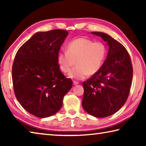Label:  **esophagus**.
<instances>
[{
    "mask_svg": "<svg viewBox=\"0 0 146 146\" xmlns=\"http://www.w3.org/2000/svg\"><path fill=\"white\" fill-rule=\"evenodd\" d=\"M79 84L77 81H75V80H74L73 81V84L74 85H76V84Z\"/></svg>",
    "mask_w": 146,
    "mask_h": 146,
    "instance_id": "34e87169",
    "label": "esophagus"
}]
</instances>
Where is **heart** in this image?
I'll return each instance as SVG.
<instances>
[{
    "instance_id": "1",
    "label": "heart",
    "mask_w": 146,
    "mask_h": 146,
    "mask_svg": "<svg viewBox=\"0 0 146 146\" xmlns=\"http://www.w3.org/2000/svg\"><path fill=\"white\" fill-rule=\"evenodd\" d=\"M106 44L86 37L73 39L66 46V51H60L57 62L60 70L68 73L74 66L76 67L70 73L71 78L84 79L100 71L107 56Z\"/></svg>"
}]
</instances>
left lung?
I'll return each mask as SVG.
<instances>
[{
    "label": "left lung",
    "mask_w": 146,
    "mask_h": 146,
    "mask_svg": "<svg viewBox=\"0 0 146 146\" xmlns=\"http://www.w3.org/2000/svg\"><path fill=\"white\" fill-rule=\"evenodd\" d=\"M110 46L107 58L100 71L83 82L82 107L98 118L114 114L129 96L133 78V66L129 53L119 42L102 32H92Z\"/></svg>",
    "instance_id": "8db88e82"
}]
</instances>
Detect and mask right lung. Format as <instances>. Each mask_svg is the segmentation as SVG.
<instances>
[{
	"label": "right lung",
	"instance_id": "right-lung-1",
	"mask_svg": "<svg viewBox=\"0 0 146 146\" xmlns=\"http://www.w3.org/2000/svg\"><path fill=\"white\" fill-rule=\"evenodd\" d=\"M68 35L64 29L36 33L21 46L12 66L15 95L24 110L35 117L55 114L72 80L60 70L57 56Z\"/></svg>",
	"mask_w": 146,
	"mask_h": 146
}]
</instances>
